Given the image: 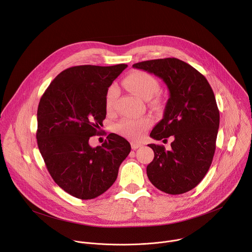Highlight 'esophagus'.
Listing matches in <instances>:
<instances>
[{"instance_id": "34e87169", "label": "esophagus", "mask_w": 252, "mask_h": 252, "mask_svg": "<svg viewBox=\"0 0 252 252\" xmlns=\"http://www.w3.org/2000/svg\"><path fill=\"white\" fill-rule=\"evenodd\" d=\"M130 146H131V149H132V150H136V149L140 148L142 145H141V143H139V142L131 141V142H130Z\"/></svg>"}]
</instances>
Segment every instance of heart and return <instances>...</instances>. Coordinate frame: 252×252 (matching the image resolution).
I'll use <instances>...</instances> for the list:
<instances>
[{"label":"heart","mask_w":252,"mask_h":252,"mask_svg":"<svg viewBox=\"0 0 252 252\" xmlns=\"http://www.w3.org/2000/svg\"><path fill=\"white\" fill-rule=\"evenodd\" d=\"M124 83L130 92L143 99L152 98L159 90L158 80L143 70L131 71L125 78ZM117 94L118 91L115 87H111L106 91L104 97V106L106 112H112L114 110ZM155 102L158 103V99L156 98ZM152 125L153 120L149 117L140 119H125L115 126V130L125 137L137 140L141 138L143 133L152 126Z\"/></svg>","instance_id":"b5f03b06"}]
</instances>
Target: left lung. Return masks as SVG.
<instances>
[{
	"label": "left lung",
	"mask_w": 252,
	"mask_h": 252,
	"mask_svg": "<svg viewBox=\"0 0 252 252\" xmlns=\"http://www.w3.org/2000/svg\"><path fill=\"white\" fill-rule=\"evenodd\" d=\"M160 78L168 88L163 119L151 136L157 140L173 135L171 149L151 143L154 160L148 165L151 183L168 194L194 189L208 171L220 127V111L205 77L190 64L175 58L132 64Z\"/></svg>",
	"instance_id": "1"
}]
</instances>
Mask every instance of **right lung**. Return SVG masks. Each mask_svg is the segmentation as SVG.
<instances>
[{"mask_svg":"<svg viewBox=\"0 0 252 252\" xmlns=\"http://www.w3.org/2000/svg\"><path fill=\"white\" fill-rule=\"evenodd\" d=\"M127 64L76 65L59 74L38 106L37 142L54 182L68 194L93 199L109 189L129 142L110 133L101 146L92 148L91 136L100 133L105 119L107 89Z\"/></svg>","mask_w":252,"mask_h":252,"instance_id":"obj_1","label":"right lung"}]
</instances>
